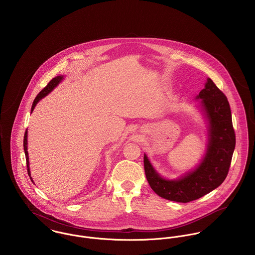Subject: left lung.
<instances>
[{"label": "left lung", "instance_id": "1", "mask_svg": "<svg viewBox=\"0 0 255 255\" xmlns=\"http://www.w3.org/2000/svg\"><path fill=\"white\" fill-rule=\"evenodd\" d=\"M197 98L201 99L209 121V143L199 166L180 180L168 181L156 173L144 155L149 185L155 193L168 200L183 203L196 200L218 187L229 173L236 134L228 99L210 78Z\"/></svg>", "mask_w": 255, "mask_h": 255}]
</instances>
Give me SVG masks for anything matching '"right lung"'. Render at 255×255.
<instances>
[{
  "label": "right lung",
  "mask_w": 255,
  "mask_h": 255,
  "mask_svg": "<svg viewBox=\"0 0 255 255\" xmlns=\"http://www.w3.org/2000/svg\"><path fill=\"white\" fill-rule=\"evenodd\" d=\"M63 79V76H56L54 78H52L49 83L38 93V95L36 96V98L34 99L33 101V104H32V107H31V112L34 110L35 106H36L37 103L39 102V100H41L43 97H45L47 94H49ZM23 147H24V153H25V158H26V166H27V173L30 177V171H29V161H28V152H27V130H25V133H24V138H23ZM31 179V178H30ZM32 181V179H31Z\"/></svg>",
  "instance_id": "right-lung-1"
}]
</instances>
